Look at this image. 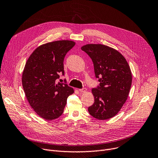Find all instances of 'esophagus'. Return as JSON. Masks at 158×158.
<instances>
[{
	"mask_svg": "<svg viewBox=\"0 0 158 158\" xmlns=\"http://www.w3.org/2000/svg\"><path fill=\"white\" fill-rule=\"evenodd\" d=\"M79 91L81 93H85V92H86L87 89L86 88H82V89H79Z\"/></svg>",
	"mask_w": 158,
	"mask_h": 158,
	"instance_id": "1",
	"label": "esophagus"
}]
</instances>
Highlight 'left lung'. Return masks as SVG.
<instances>
[{
  "label": "left lung",
  "instance_id": "obj_1",
  "mask_svg": "<svg viewBox=\"0 0 158 158\" xmlns=\"http://www.w3.org/2000/svg\"><path fill=\"white\" fill-rule=\"evenodd\" d=\"M92 59L100 86L93 88L95 102L88 112L98 120L111 118L126 102L132 84V73L126 58L117 50L102 44L81 47Z\"/></svg>",
  "mask_w": 158,
  "mask_h": 158
}]
</instances>
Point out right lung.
<instances>
[{
	"label": "right lung",
	"instance_id": "obj_1",
	"mask_svg": "<svg viewBox=\"0 0 158 158\" xmlns=\"http://www.w3.org/2000/svg\"><path fill=\"white\" fill-rule=\"evenodd\" d=\"M75 44L71 40H59L41 45L25 65L22 79L25 94L33 110L44 119L60 117L68 97L74 92L57 79L61 73L64 75V56Z\"/></svg>",
	"mask_w": 158,
	"mask_h": 158
}]
</instances>
